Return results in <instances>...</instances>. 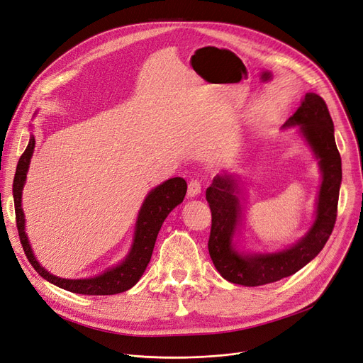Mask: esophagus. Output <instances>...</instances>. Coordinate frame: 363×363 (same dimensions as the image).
Here are the masks:
<instances>
[{"mask_svg":"<svg viewBox=\"0 0 363 363\" xmlns=\"http://www.w3.org/2000/svg\"><path fill=\"white\" fill-rule=\"evenodd\" d=\"M200 191H202V185H200L199 181L191 179L189 182V190H186V196H189L190 199H193V197H197L200 194Z\"/></svg>","mask_w":363,"mask_h":363,"instance_id":"obj_1","label":"esophagus"}]
</instances>
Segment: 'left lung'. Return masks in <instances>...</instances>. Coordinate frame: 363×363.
<instances>
[{
  "instance_id": "left-lung-1",
  "label": "left lung",
  "mask_w": 363,
  "mask_h": 363,
  "mask_svg": "<svg viewBox=\"0 0 363 363\" xmlns=\"http://www.w3.org/2000/svg\"><path fill=\"white\" fill-rule=\"evenodd\" d=\"M298 127V134L310 147L321 173L314 223L299 240L274 252L239 251L235 238L242 224V190L238 173L224 172L213 178L206 190L212 212L209 256L220 275L229 283L257 287L296 274L323 250L337 221L342 179L341 155L333 136V123L325 100L306 92L299 109L283 128Z\"/></svg>"
}]
</instances>
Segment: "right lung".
<instances>
[{"mask_svg": "<svg viewBox=\"0 0 363 363\" xmlns=\"http://www.w3.org/2000/svg\"><path fill=\"white\" fill-rule=\"evenodd\" d=\"M35 139L31 133L28 146L21 155L16 167L15 179H13V199H15V212H16V225L21 238V244L34 269L40 277L48 279L49 283L55 284L60 289L77 294H92V296H106V294L123 293L131 289L143 275L147 263L151 260L155 240L158 232L163 225L169 213L177 208L186 193V182L184 178H170L163 184L157 185L145 197L140 206L139 216L134 225V236L127 256L113 267L106 269L103 274L91 278L69 279L61 278L48 272L40 264L34 256L30 239L25 233V216L22 209V190L26 181L31 157L34 152Z\"/></svg>", "mask_w": 363, "mask_h": 363, "instance_id": "add662e5", "label": "right lung"}]
</instances>
